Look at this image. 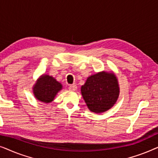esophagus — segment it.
<instances>
[{
  "label": "esophagus",
  "mask_w": 158,
  "mask_h": 158,
  "mask_svg": "<svg viewBox=\"0 0 158 158\" xmlns=\"http://www.w3.org/2000/svg\"><path fill=\"white\" fill-rule=\"evenodd\" d=\"M69 90H71V91H75V90H77V85H75V84L70 85L69 86Z\"/></svg>",
  "instance_id": "34e87169"
}]
</instances>
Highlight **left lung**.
<instances>
[{"label": "left lung", "mask_w": 158, "mask_h": 158, "mask_svg": "<svg viewBox=\"0 0 158 158\" xmlns=\"http://www.w3.org/2000/svg\"><path fill=\"white\" fill-rule=\"evenodd\" d=\"M81 94L90 111L103 113L117 101L119 95L118 80L114 73L105 71L90 75L81 86Z\"/></svg>", "instance_id": "obj_1"}]
</instances>
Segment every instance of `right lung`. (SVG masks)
I'll list each match as a JSON object with an SVG mask.
<instances>
[{
  "instance_id": "obj_1",
  "label": "right lung",
  "mask_w": 158,
  "mask_h": 158,
  "mask_svg": "<svg viewBox=\"0 0 158 158\" xmlns=\"http://www.w3.org/2000/svg\"><path fill=\"white\" fill-rule=\"evenodd\" d=\"M62 84L57 80L49 75H42L40 76L33 88V93L35 98L43 103H50L60 90Z\"/></svg>"
}]
</instances>
